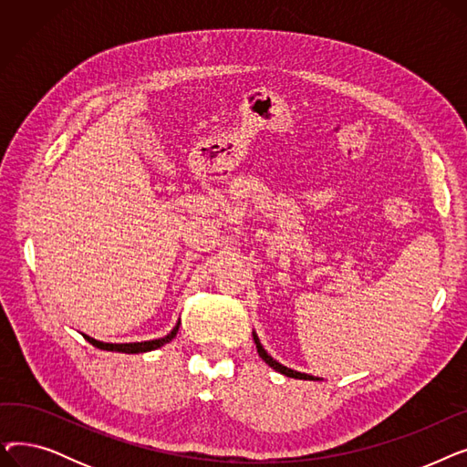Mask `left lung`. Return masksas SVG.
<instances>
[{
  "mask_svg": "<svg viewBox=\"0 0 467 467\" xmlns=\"http://www.w3.org/2000/svg\"><path fill=\"white\" fill-rule=\"evenodd\" d=\"M254 340H255L257 352H259V356L263 358V361H265L268 367H273L275 371H278V373H282V375H285V377H289V379H301V380H320V379H317V377H312V375H306V373H299V371H293V369H289V367H285V365L278 363L276 359H273L271 356L266 354V350L263 348V345H261V342H259V337L255 335V331H254Z\"/></svg>",
  "mask_w": 467,
  "mask_h": 467,
  "instance_id": "obj_1",
  "label": "left lung"
}]
</instances>
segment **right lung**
<instances>
[{
	"label": "right lung",
	"mask_w": 467,
	"mask_h": 467,
	"mask_svg": "<svg viewBox=\"0 0 467 467\" xmlns=\"http://www.w3.org/2000/svg\"><path fill=\"white\" fill-rule=\"evenodd\" d=\"M180 329V322L176 324V327L171 329L166 337L162 338H153V340H143V342H122V345H113V342H102V340H96L88 335H83L92 347L100 348V350H108V352H122V354H140V352H151V350H157L161 347H164L166 342H170L171 338L176 337Z\"/></svg>",
	"instance_id": "1"
}]
</instances>
